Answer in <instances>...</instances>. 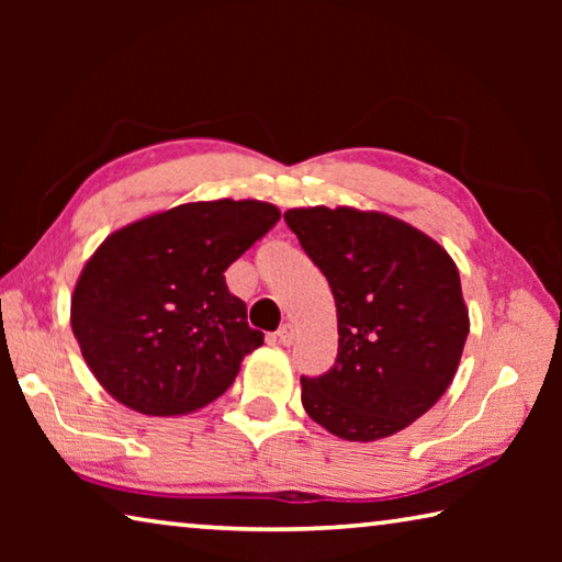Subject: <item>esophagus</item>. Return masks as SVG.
<instances>
[{
	"instance_id": "obj_1",
	"label": "esophagus",
	"mask_w": 562,
	"mask_h": 562,
	"mask_svg": "<svg viewBox=\"0 0 562 562\" xmlns=\"http://www.w3.org/2000/svg\"><path fill=\"white\" fill-rule=\"evenodd\" d=\"M274 337H278L280 345L290 347L292 341H294V329H292V325H282L278 331H274Z\"/></svg>"
}]
</instances>
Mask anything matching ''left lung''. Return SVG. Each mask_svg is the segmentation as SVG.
I'll return each mask as SVG.
<instances>
[{
	"label": "left lung",
	"instance_id": "obj_1",
	"mask_svg": "<svg viewBox=\"0 0 562 562\" xmlns=\"http://www.w3.org/2000/svg\"><path fill=\"white\" fill-rule=\"evenodd\" d=\"M284 223L337 304V359L302 376L312 422L345 441L394 436L439 402L469 337L456 262L418 227L379 211L292 207Z\"/></svg>",
	"mask_w": 562,
	"mask_h": 562
}]
</instances>
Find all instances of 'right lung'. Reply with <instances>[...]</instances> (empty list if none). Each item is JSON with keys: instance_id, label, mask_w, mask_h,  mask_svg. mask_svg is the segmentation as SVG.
<instances>
[{"instance_id": "obj_1", "label": "right lung", "mask_w": 562, "mask_h": 562, "mask_svg": "<svg viewBox=\"0 0 562 562\" xmlns=\"http://www.w3.org/2000/svg\"><path fill=\"white\" fill-rule=\"evenodd\" d=\"M280 221L262 201H198L113 231L83 265L71 329L119 404L183 416L215 402L262 347L225 270Z\"/></svg>"}]
</instances>
